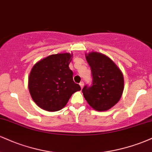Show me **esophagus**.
Here are the masks:
<instances>
[{
  "label": "esophagus",
  "instance_id": "1",
  "mask_svg": "<svg viewBox=\"0 0 152 152\" xmlns=\"http://www.w3.org/2000/svg\"><path fill=\"white\" fill-rule=\"evenodd\" d=\"M79 85H80V86H81V88H83V86H84V83H83V81L80 82Z\"/></svg>",
  "mask_w": 152,
  "mask_h": 152
}]
</instances>
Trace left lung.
<instances>
[{
	"mask_svg": "<svg viewBox=\"0 0 152 152\" xmlns=\"http://www.w3.org/2000/svg\"><path fill=\"white\" fill-rule=\"evenodd\" d=\"M86 58L92 74V85L82 89L83 96L94 109L107 111L118 103L124 91L123 74L115 63L104 54L91 52Z\"/></svg>",
	"mask_w": 152,
	"mask_h": 152,
	"instance_id": "1",
	"label": "left lung"
}]
</instances>
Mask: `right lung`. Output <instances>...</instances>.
Masks as SVG:
<instances>
[{
    "mask_svg": "<svg viewBox=\"0 0 152 152\" xmlns=\"http://www.w3.org/2000/svg\"><path fill=\"white\" fill-rule=\"evenodd\" d=\"M72 54H53L40 60L31 69L28 89L33 100L40 108L57 111L66 105L72 94L81 90L73 80L69 69Z\"/></svg>",
    "mask_w": 152,
    "mask_h": 152,
    "instance_id": "obj_1",
    "label": "right lung"
}]
</instances>
